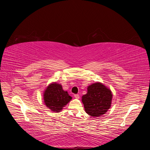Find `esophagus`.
<instances>
[{
  "mask_svg": "<svg viewBox=\"0 0 150 150\" xmlns=\"http://www.w3.org/2000/svg\"><path fill=\"white\" fill-rule=\"evenodd\" d=\"M74 97H75V98H79V94H75V95H74Z\"/></svg>",
  "mask_w": 150,
  "mask_h": 150,
  "instance_id": "obj_1",
  "label": "esophagus"
}]
</instances>
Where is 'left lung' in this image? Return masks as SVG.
Listing matches in <instances>:
<instances>
[{
	"label": "left lung",
	"mask_w": 150,
	"mask_h": 150,
	"mask_svg": "<svg viewBox=\"0 0 150 150\" xmlns=\"http://www.w3.org/2000/svg\"><path fill=\"white\" fill-rule=\"evenodd\" d=\"M111 99L110 90L99 82L89 86L87 93L82 97L86 112L95 117L106 113L111 106Z\"/></svg>",
	"instance_id": "1"
}]
</instances>
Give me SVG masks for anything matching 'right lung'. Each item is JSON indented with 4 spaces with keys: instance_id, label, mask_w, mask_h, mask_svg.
Listing matches in <instances>:
<instances>
[{
    "instance_id": "1",
    "label": "right lung",
    "mask_w": 150,
    "mask_h": 150,
    "mask_svg": "<svg viewBox=\"0 0 150 150\" xmlns=\"http://www.w3.org/2000/svg\"><path fill=\"white\" fill-rule=\"evenodd\" d=\"M71 99L68 92L64 91L62 86L57 83L48 86L44 93V103L54 112H59Z\"/></svg>"
}]
</instances>
